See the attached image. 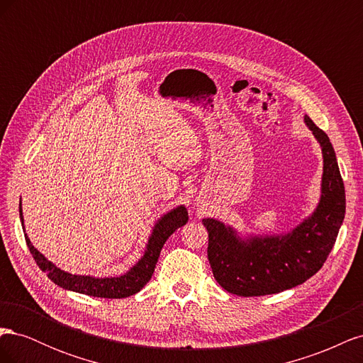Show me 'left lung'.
I'll return each instance as SVG.
<instances>
[{
    "label": "left lung",
    "instance_id": "8db88e82",
    "mask_svg": "<svg viewBox=\"0 0 363 363\" xmlns=\"http://www.w3.org/2000/svg\"><path fill=\"white\" fill-rule=\"evenodd\" d=\"M306 124L321 144L323 194L315 213L292 233L240 240L230 227L203 219L207 257L215 280L235 295L260 296L298 286L320 271L336 242L345 216V188L332 142L309 116Z\"/></svg>",
    "mask_w": 363,
    "mask_h": 363
}]
</instances>
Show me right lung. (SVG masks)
<instances>
[{
    "mask_svg": "<svg viewBox=\"0 0 363 363\" xmlns=\"http://www.w3.org/2000/svg\"><path fill=\"white\" fill-rule=\"evenodd\" d=\"M19 215L21 221H23V211H21V207ZM186 223H188V211H186V207L183 206L174 208L172 212L164 215L156 224L155 230H152L145 255L138 262V265L131 268L127 274H124V276L111 279L72 276V274L65 272L57 267H54L51 262L43 257L40 252L33 247L27 235L24 236L27 247L31 252L33 259L38 263V267L42 271H45L48 279H51L57 286L84 295L100 296V298H125V296L139 292L150 281L152 272H155L163 244L167 242V239L175 232V230L184 225Z\"/></svg>",
    "mask_w": 363,
    "mask_h": 363,
    "instance_id": "add662e5",
    "label": "right lung"
}]
</instances>
